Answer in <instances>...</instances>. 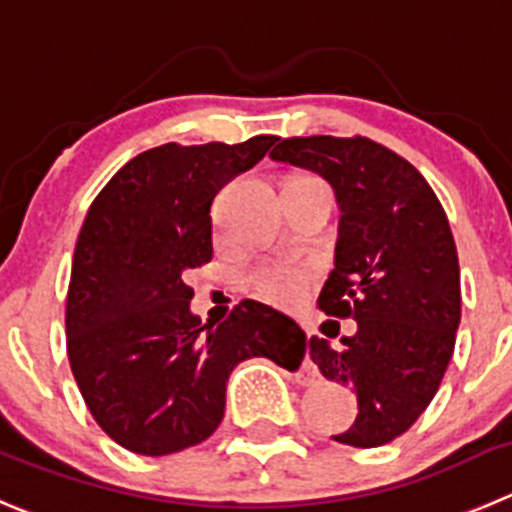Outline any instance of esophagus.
<instances>
[{
	"mask_svg": "<svg viewBox=\"0 0 512 512\" xmlns=\"http://www.w3.org/2000/svg\"><path fill=\"white\" fill-rule=\"evenodd\" d=\"M315 379H318V369H315L313 364L303 366V371H300V381H303V384H310V381Z\"/></svg>",
	"mask_w": 512,
	"mask_h": 512,
	"instance_id": "1",
	"label": "esophagus"
}]
</instances>
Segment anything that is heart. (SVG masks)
<instances>
[{
  "label": "heart",
  "mask_w": 512,
  "mask_h": 512,
  "mask_svg": "<svg viewBox=\"0 0 512 512\" xmlns=\"http://www.w3.org/2000/svg\"><path fill=\"white\" fill-rule=\"evenodd\" d=\"M252 288L270 303L293 305L303 298L308 288V272L303 267L285 265V262H270L252 275Z\"/></svg>",
  "instance_id": "obj_1"
}]
</instances>
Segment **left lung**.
I'll return each instance as SVG.
<instances>
[{"instance_id": "left-lung-1", "label": "left lung", "mask_w": 512, "mask_h": 512, "mask_svg": "<svg viewBox=\"0 0 512 512\" xmlns=\"http://www.w3.org/2000/svg\"><path fill=\"white\" fill-rule=\"evenodd\" d=\"M270 159L323 176L336 194V267L318 308L353 318L356 333L341 346L310 336L308 353L356 394V422L333 439L379 447L429 407L455 351L460 262L447 214L407 159L369 138H285Z\"/></svg>"}]
</instances>
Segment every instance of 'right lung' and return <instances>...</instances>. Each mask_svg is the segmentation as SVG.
I'll return each instance as SVG.
<instances>
[{
	"label": "right lung",
	"mask_w": 512,
	"mask_h": 512,
	"mask_svg": "<svg viewBox=\"0 0 512 512\" xmlns=\"http://www.w3.org/2000/svg\"><path fill=\"white\" fill-rule=\"evenodd\" d=\"M278 136L143 151L103 186L70 272L68 358L90 414L113 442L164 457L204 442L224 417L232 369L265 356L303 361L305 333L242 300L214 326L191 313L184 275L212 260V202Z\"/></svg>",
	"instance_id": "right-lung-1"
}]
</instances>
